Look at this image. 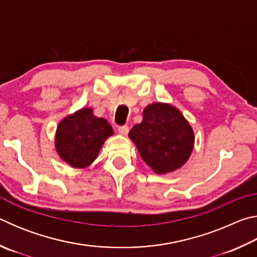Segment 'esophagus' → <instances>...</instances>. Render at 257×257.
I'll list each match as a JSON object with an SVG mask.
<instances>
[{"instance_id": "esophagus-1", "label": "esophagus", "mask_w": 257, "mask_h": 257, "mask_svg": "<svg viewBox=\"0 0 257 257\" xmlns=\"http://www.w3.org/2000/svg\"><path fill=\"white\" fill-rule=\"evenodd\" d=\"M118 132H119L121 135H123V136H125V135H127L128 132H129L128 125H121V127L118 128Z\"/></svg>"}]
</instances>
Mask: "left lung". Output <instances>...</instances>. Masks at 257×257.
<instances>
[{"label": "left lung", "instance_id": "1", "mask_svg": "<svg viewBox=\"0 0 257 257\" xmlns=\"http://www.w3.org/2000/svg\"><path fill=\"white\" fill-rule=\"evenodd\" d=\"M142 159L155 173L176 171L190 158L195 136L191 125L176 106L152 103L143 112V121L129 132Z\"/></svg>", "mask_w": 257, "mask_h": 257}]
</instances>
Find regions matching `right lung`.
I'll return each instance as SVG.
<instances>
[{"instance_id":"1","label":"right lung","mask_w":257,"mask_h":257,"mask_svg":"<svg viewBox=\"0 0 257 257\" xmlns=\"http://www.w3.org/2000/svg\"><path fill=\"white\" fill-rule=\"evenodd\" d=\"M113 129L93 108L82 107L60 121L55 133V150L61 160L75 169H84L96 160Z\"/></svg>"}]
</instances>
